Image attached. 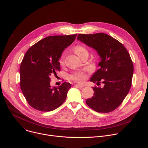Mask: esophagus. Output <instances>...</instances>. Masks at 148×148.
Returning a JSON list of instances; mask_svg holds the SVG:
<instances>
[{
	"instance_id": "esophagus-1",
	"label": "esophagus",
	"mask_w": 148,
	"mask_h": 148,
	"mask_svg": "<svg viewBox=\"0 0 148 148\" xmlns=\"http://www.w3.org/2000/svg\"><path fill=\"white\" fill-rule=\"evenodd\" d=\"M75 86L79 88H82L84 87L83 85H81V84H75Z\"/></svg>"
}]
</instances>
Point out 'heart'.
<instances>
[{
  "instance_id": "heart-1",
  "label": "heart",
  "mask_w": 148,
  "mask_h": 148,
  "mask_svg": "<svg viewBox=\"0 0 148 148\" xmlns=\"http://www.w3.org/2000/svg\"><path fill=\"white\" fill-rule=\"evenodd\" d=\"M74 52L77 54L79 57H80L84 53L87 52V49L82 46L77 45L74 49ZM60 63L61 65L64 64V56L63 54L61 56V57L60 60ZM86 73L82 71H75L73 72L71 75H70V78L71 79L77 81V82H83L86 79Z\"/></svg>"
}]
</instances>
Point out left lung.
I'll use <instances>...</instances> for the list:
<instances>
[{
    "mask_svg": "<svg viewBox=\"0 0 148 148\" xmlns=\"http://www.w3.org/2000/svg\"><path fill=\"white\" fill-rule=\"evenodd\" d=\"M77 40L96 50L101 57L100 68L90 81L97 84L102 82L104 86L93 87L94 96L87 99L86 103L98 112L113 111L122 103L131 87L134 65L131 56L121 43L105 33L79 34Z\"/></svg>",
    "mask_w": 148,
    "mask_h": 148,
    "instance_id": "8db88e82",
    "label": "left lung"
}]
</instances>
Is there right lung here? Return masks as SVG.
Instances as JSON below:
<instances>
[{
	"label": "right lung",
	"mask_w": 148,
	"mask_h": 148,
	"mask_svg": "<svg viewBox=\"0 0 148 148\" xmlns=\"http://www.w3.org/2000/svg\"><path fill=\"white\" fill-rule=\"evenodd\" d=\"M77 35L49 36L26 51L20 67V85L27 102L34 109L51 111L65 101L71 84L64 82L58 87L51 88L50 76H57V71H60L58 60Z\"/></svg>",
	"instance_id": "add662e5"
}]
</instances>
